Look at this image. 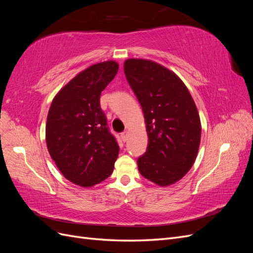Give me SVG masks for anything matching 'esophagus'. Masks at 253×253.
<instances>
[{"label": "esophagus", "mask_w": 253, "mask_h": 253, "mask_svg": "<svg viewBox=\"0 0 253 253\" xmlns=\"http://www.w3.org/2000/svg\"><path fill=\"white\" fill-rule=\"evenodd\" d=\"M127 134H128V132H127V131L122 132V133L120 134V136H121V139L124 140V141H126V140H127Z\"/></svg>", "instance_id": "esophagus-1"}]
</instances>
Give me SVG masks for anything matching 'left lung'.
<instances>
[{
	"mask_svg": "<svg viewBox=\"0 0 253 253\" xmlns=\"http://www.w3.org/2000/svg\"><path fill=\"white\" fill-rule=\"evenodd\" d=\"M126 80L141 105L149 138L137 165L140 174L160 187L181 179L192 168L202 125L195 102L177 75L157 62L127 59Z\"/></svg>",
	"mask_w": 253,
	"mask_h": 253,
	"instance_id": "1",
	"label": "left lung"
}]
</instances>
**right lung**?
<instances>
[{"label":"right lung","mask_w":253,"mask_h":253,"mask_svg":"<svg viewBox=\"0 0 253 253\" xmlns=\"http://www.w3.org/2000/svg\"><path fill=\"white\" fill-rule=\"evenodd\" d=\"M116 61L88 66L61 88L47 115L45 139L50 157L64 177L83 188L113 173L119 147L106 126L101 91L118 72Z\"/></svg>","instance_id":"right-lung-1"}]
</instances>
